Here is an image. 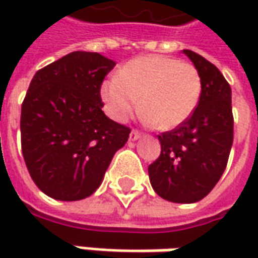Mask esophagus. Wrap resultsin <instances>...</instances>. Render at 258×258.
Here are the masks:
<instances>
[{"mask_svg":"<svg viewBox=\"0 0 258 258\" xmlns=\"http://www.w3.org/2000/svg\"><path fill=\"white\" fill-rule=\"evenodd\" d=\"M139 138H141V134H139L138 131H132V132H131V135H129V141H131V142L138 141Z\"/></svg>","mask_w":258,"mask_h":258,"instance_id":"obj_1","label":"esophagus"}]
</instances>
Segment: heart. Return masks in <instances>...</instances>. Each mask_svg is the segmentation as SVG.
I'll return each mask as SVG.
<instances>
[{
    "label": "heart",
    "mask_w": 258,
    "mask_h": 258,
    "mask_svg": "<svg viewBox=\"0 0 258 258\" xmlns=\"http://www.w3.org/2000/svg\"><path fill=\"white\" fill-rule=\"evenodd\" d=\"M201 92L197 67L166 55L131 60L100 89L106 112L116 122H124L141 102L146 120L161 131L186 122L200 103Z\"/></svg>",
    "instance_id": "b5f03b06"
}]
</instances>
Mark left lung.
<instances>
[{"label": "left lung", "instance_id": "1", "mask_svg": "<svg viewBox=\"0 0 258 258\" xmlns=\"http://www.w3.org/2000/svg\"><path fill=\"white\" fill-rule=\"evenodd\" d=\"M201 75V99L191 117L159 135L161 155L148 166L149 181L161 198L176 204L201 201L220 181L233 146L231 87L203 55L183 50Z\"/></svg>", "mask_w": 258, "mask_h": 258}]
</instances>
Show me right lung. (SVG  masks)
I'll return each instance as SVG.
<instances>
[{
	"mask_svg": "<svg viewBox=\"0 0 258 258\" xmlns=\"http://www.w3.org/2000/svg\"><path fill=\"white\" fill-rule=\"evenodd\" d=\"M116 63L73 51L38 70L21 106V148L35 185L50 198L79 201L100 186L131 129L103 113L100 86Z\"/></svg>",
	"mask_w": 258,
	"mask_h": 258,
	"instance_id": "obj_1",
	"label": "right lung"
}]
</instances>
